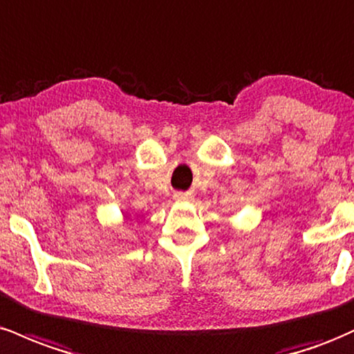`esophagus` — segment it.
<instances>
[{
	"label": "esophagus",
	"instance_id": "esophagus-1",
	"mask_svg": "<svg viewBox=\"0 0 354 354\" xmlns=\"http://www.w3.org/2000/svg\"><path fill=\"white\" fill-rule=\"evenodd\" d=\"M176 198H178V201H187V198H190V196L187 192H177Z\"/></svg>",
	"mask_w": 354,
	"mask_h": 354
}]
</instances>
